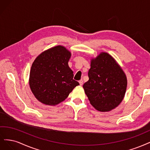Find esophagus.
Listing matches in <instances>:
<instances>
[{
    "mask_svg": "<svg viewBox=\"0 0 150 150\" xmlns=\"http://www.w3.org/2000/svg\"><path fill=\"white\" fill-rule=\"evenodd\" d=\"M79 83H80V85H81V86H82L83 85V80H79Z\"/></svg>",
    "mask_w": 150,
    "mask_h": 150,
    "instance_id": "esophagus-1",
    "label": "esophagus"
}]
</instances>
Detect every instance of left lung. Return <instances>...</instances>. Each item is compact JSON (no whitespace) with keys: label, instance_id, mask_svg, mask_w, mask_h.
<instances>
[{"label":"left lung","instance_id":"8db88e82","mask_svg":"<svg viewBox=\"0 0 150 150\" xmlns=\"http://www.w3.org/2000/svg\"><path fill=\"white\" fill-rule=\"evenodd\" d=\"M88 75L83 88L90 104L101 112L117 107L125 97L127 78L114 58L105 52L91 58Z\"/></svg>","mask_w":150,"mask_h":150}]
</instances>
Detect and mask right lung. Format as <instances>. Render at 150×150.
Wrapping results in <instances>:
<instances>
[{
	"label": "right lung",
	"instance_id": "obj_1",
	"mask_svg": "<svg viewBox=\"0 0 150 150\" xmlns=\"http://www.w3.org/2000/svg\"><path fill=\"white\" fill-rule=\"evenodd\" d=\"M71 52L57 45L38 55L32 65L29 86L35 97L43 104L55 106L64 101L79 83L73 79L69 66Z\"/></svg>",
	"mask_w": 150,
	"mask_h": 150
}]
</instances>
